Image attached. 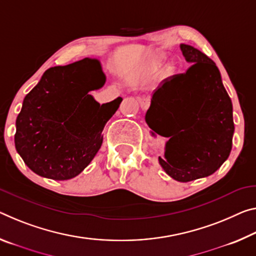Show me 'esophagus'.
Here are the masks:
<instances>
[{
	"label": "esophagus",
	"instance_id": "obj_1",
	"mask_svg": "<svg viewBox=\"0 0 256 256\" xmlns=\"http://www.w3.org/2000/svg\"><path fill=\"white\" fill-rule=\"evenodd\" d=\"M140 106H141V108L144 109V110H146V109H148V107H149V104H150V100L149 99H147V98H144V99H140Z\"/></svg>",
	"mask_w": 256,
	"mask_h": 256
}]
</instances>
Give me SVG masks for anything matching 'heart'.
I'll return each mask as SVG.
<instances>
[{"label":"heart","instance_id":"1","mask_svg":"<svg viewBox=\"0 0 256 256\" xmlns=\"http://www.w3.org/2000/svg\"><path fill=\"white\" fill-rule=\"evenodd\" d=\"M165 60H166V56L164 52H160V51H156L154 52V54L149 56L148 62H147V70L149 72H157L162 70V67L164 66L165 64ZM174 64L172 62H168V64L165 66V72H168V74H171V72L174 70Z\"/></svg>","mask_w":256,"mask_h":256}]
</instances>
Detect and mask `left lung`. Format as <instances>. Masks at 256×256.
I'll return each instance as SVG.
<instances>
[{"label": "left lung", "instance_id": "left-lung-1", "mask_svg": "<svg viewBox=\"0 0 256 256\" xmlns=\"http://www.w3.org/2000/svg\"><path fill=\"white\" fill-rule=\"evenodd\" d=\"M192 64L184 74L160 83L152 96L146 122L152 136L170 138L164 171L180 182L213 174L229 157L232 147V104L212 59L192 46L181 44Z\"/></svg>", "mask_w": 256, "mask_h": 256}]
</instances>
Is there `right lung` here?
Listing matches in <instances>:
<instances>
[{"mask_svg":"<svg viewBox=\"0 0 256 256\" xmlns=\"http://www.w3.org/2000/svg\"><path fill=\"white\" fill-rule=\"evenodd\" d=\"M104 82L98 60L84 58L48 68L25 96L14 144L34 173L68 180L91 163L102 144L104 125L123 100L118 96L100 104L88 94Z\"/></svg>","mask_w":256,"mask_h":256,"instance_id":"right-lung-1","label":"right lung"}]
</instances>
